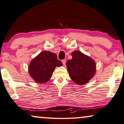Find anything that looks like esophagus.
I'll return each instance as SVG.
<instances>
[{
    "label": "esophagus",
    "instance_id": "obj_1",
    "mask_svg": "<svg viewBox=\"0 0 124 124\" xmlns=\"http://www.w3.org/2000/svg\"><path fill=\"white\" fill-rule=\"evenodd\" d=\"M62 62L63 63V65H65V64L66 63V60H63L62 61Z\"/></svg>",
    "mask_w": 124,
    "mask_h": 124
}]
</instances>
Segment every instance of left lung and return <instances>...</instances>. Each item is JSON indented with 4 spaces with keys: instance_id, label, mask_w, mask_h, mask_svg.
<instances>
[{
    "instance_id": "obj_1",
    "label": "left lung",
    "mask_w": 124,
    "mask_h": 124,
    "mask_svg": "<svg viewBox=\"0 0 124 124\" xmlns=\"http://www.w3.org/2000/svg\"><path fill=\"white\" fill-rule=\"evenodd\" d=\"M72 58L66 65L70 77L78 85H84L91 80L96 72V64L94 60L79 50L71 53Z\"/></svg>"
}]
</instances>
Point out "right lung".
Wrapping results in <instances>:
<instances>
[{
    "mask_svg": "<svg viewBox=\"0 0 124 124\" xmlns=\"http://www.w3.org/2000/svg\"><path fill=\"white\" fill-rule=\"evenodd\" d=\"M63 65L57 59L55 53L50 51L40 53L30 63L29 73L30 76L38 83H45L51 78L55 68Z\"/></svg>",
    "mask_w": 124,
    "mask_h": 124,
    "instance_id": "obj_1",
    "label": "right lung"
}]
</instances>
